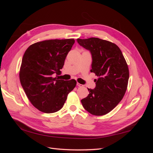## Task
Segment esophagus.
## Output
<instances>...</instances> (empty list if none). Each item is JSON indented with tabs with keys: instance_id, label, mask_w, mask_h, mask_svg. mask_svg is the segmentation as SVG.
I'll return each mask as SVG.
<instances>
[{
	"instance_id": "obj_1",
	"label": "esophagus",
	"mask_w": 153,
	"mask_h": 153,
	"mask_svg": "<svg viewBox=\"0 0 153 153\" xmlns=\"http://www.w3.org/2000/svg\"><path fill=\"white\" fill-rule=\"evenodd\" d=\"M76 85H77L78 87H82L83 86H84L83 85H82V84H79V83H77V84H76Z\"/></svg>"
}]
</instances>
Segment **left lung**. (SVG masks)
<instances>
[{
	"label": "left lung",
	"instance_id": "8db88e82",
	"mask_svg": "<svg viewBox=\"0 0 153 153\" xmlns=\"http://www.w3.org/2000/svg\"><path fill=\"white\" fill-rule=\"evenodd\" d=\"M80 46L89 50L92 69L98 76L96 87L88 89L89 94L81 100L84 108L94 115H103L116 106L125 94L129 69L121 50L108 41L97 38L77 39Z\"/></svg>",
	"mask_w": 153,
	"mask_h": 153
}]
</instances>
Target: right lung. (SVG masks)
Instances as JSON below:
<instances>
[{"mask_svg":"<svg viewBox=\"0 0 153 153\" xmlns=\"http://www.w3.org/2000/svg\"><path fill=\"white\" fill-rule=\"evenodd\" d=\"M74 43V39L45 40L31 45L24 53L20 83L32 105L41 112L50 114L61 110L76 85L75 80L53 77L61 71Z\"/></svg>","mask_w":153,"mask_h":153,"instance_id":"1","label":"right lung"}]
</instances>
